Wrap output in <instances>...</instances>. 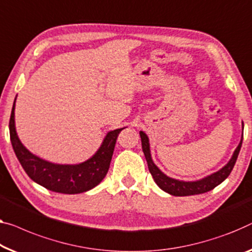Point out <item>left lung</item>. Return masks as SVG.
Instances as JSON below:
<instances>
[{"mask_svg": "<svg viewBox=\"0 0 252 252\" xmlns=\"http://www.w3.org/2000/svg\"><path fill=\"white\" fill-rule=\"evenodd\" d=\"M140 138H141V146H142V152L145 154L146 160H147L148 168L150 174L153 175L154 181L156 182V185L158 186L160 189L164 190L165 192L172 194V196H192V194H200L205 193L207 191L213 190L214 188L217 187L220 183H222L225 179L227 178L230 173L233 170L236 159H238L240 149L242 146V139L240 141L238 148L235 149V152L225 166L220 170L216 173L207 176V178L200 180V181H194V182H185V181H179V180H174L168 178L164 173L159 171V168L154 164L152 156H150V150H149V141L148 137L146 136V133L140 131ZM243 138V137H242Z\"/></svg>", "mask_w": 252, "mask_h": 252, "instance_id": "8db88e82", "label": "left lung"}]
</instances>
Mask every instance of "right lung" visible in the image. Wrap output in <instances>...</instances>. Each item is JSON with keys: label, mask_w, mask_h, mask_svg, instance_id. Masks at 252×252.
<instances>
[{"label": "right lung", "mask_w": 252, "mask_h": 252, "mask_svg": "<svg viewBox=\"0 0 252 252\" xmlns=\"http://www.w3.org/2000/svg\"><path fill=\"white\" fill-rule=\"evenodd\" d=\"M14 103L9 122L10 139L17 158L32 181L54 192L67 194L85 192L100 183L110 168L116 139L125 127L108 132L98 152L86 162L78 165L53 164L32 155L19 140L14 126Z\"/></svg>", "instance_id": "right-lung-1"}]
</instances>
